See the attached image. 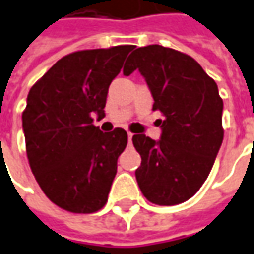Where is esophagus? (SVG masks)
I'll return each mask as SVG.
<instances>
[{"label":"esophagus","mask_w":254,"mask_h":254,"mask_svg":"<svg viewBox=\"0 0 254 254\" xmlns=\"http://www.w3.org/2000/svg\"><path fill=\"white\" fill-rule=\"evenodd\" d=\"M132 137H133V133L132 132H127V140H129V143L132 142Z\"/></svg>","instance_id":"34e87169"}]
</instances>
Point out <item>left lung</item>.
Returning a JSON list of instances; mask_svg holds the SVG:
<instances>
[{"mask_svg": "<svg viewBox=\"0 0 254 254\" xmlns=\"http://www.w3.org/2000/svg\"><path fill=\"white\" fill-rule=\"evenodd\" d=\"M136 68L153 95V111L164 117L162 139L133 135L142 157L139 188L156 205H177L192 197L214 166L223 140V101L218 85L191 56L149 45L127 57L124 74Z\"/></svg>", "mask_w": 254, "mask_h": 254, "instance_id": "left-lung-1", "label": "left lung"}]
</instances>
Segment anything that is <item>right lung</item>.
Listing matches in <instances>:
<instances>
[{"mask_svg":"<svg viewBox=\"0 0 254 254\" xmlns=\"http://www.w3.org/2000/svg\"><path fill=\"white\" fill-rule=\"evenodd\" d=\"M133 45L88 49L62 57L28 94L22 127L31 170L45 195L73 214H92L108 201L118 157L127 144L122 127L104 133L111 81Z\"/></svg>","mask_w":254,"mask_h":254,"instance_id":"right-lung-1","label":"right lung"}]
</instances>
